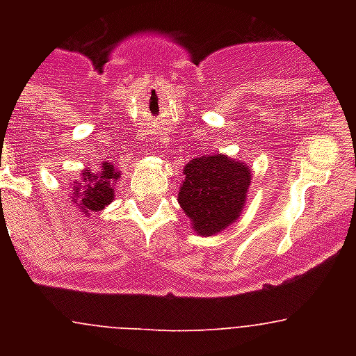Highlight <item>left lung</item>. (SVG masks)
<instances>
[{
  "instance_id": "left-lung-1",
  "label": "left lung",
  "mask_w": 356,
  "mask_h": 356,
  "mask_svg": "<svg viewBox=\"0 0 356 356\" xmlns=\"http://www.w3.org/2000/svg\"><path fill=\"white\" fill-rule=\"evenodd\" d=\"M177 201L194 233L212 236L240 218L251 186V170L245 162L211 153L186 162Z\"/></svg>"
}]
</instances>
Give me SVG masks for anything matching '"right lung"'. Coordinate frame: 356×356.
Returning <instances> with one entry per match:
<instances>
[{"label":"right lung","mask_w":356,"mask_h":356,"mask_svg":"<svg viewBox=\"0 0 356 356\" xmlns=\"http://www.w3.org/2000/svg\"><path fill=\"white\" fill-rule=\"evenodd\" d=\"M120 177L122 173L114 168L113 162H102L99 172H92L90 168H85L81 172L79 181L72 184V203H75L77 211L83 212L85 216L103 211L108 203L114 201V186Z\"/></svg>","instance_id":"1"}]
</instances>
